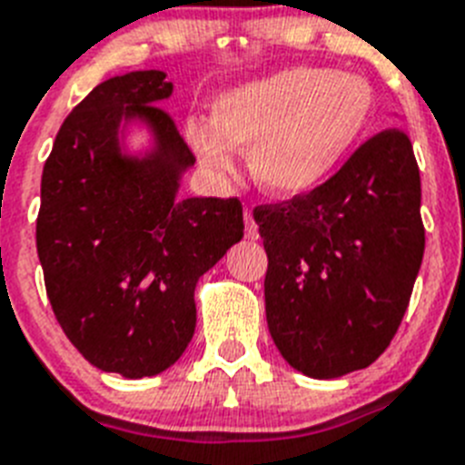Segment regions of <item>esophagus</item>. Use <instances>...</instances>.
<instances>
[{"instance_id": "obj_1", "label": "esophagus", "mask_w": 465, "mask_h": 465, "mask_svg": "<svg viewBox=\"0 0 465 465\" xmlns=\"http://www.w3.org/2000/svg\"><path fill=\"white\" fill-rule=\"evenodd\" d=\"M243 220H245V236H248L250 241H257V238H260V229H257L255 215H252L250 210H245Z\"/></svg>"}]
</instances>
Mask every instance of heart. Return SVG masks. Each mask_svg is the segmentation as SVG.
<instances>
[{
	"label": "heart",
	"instance_id": "heart-1",
	"mask_svg": "<svg viewBox=\"0 0 465 465\" xmlns=\"http://www.w3.org/2000/svg\"><path fill=\"white\" fill-rule=\"evenodd\" d=\"M374 119L367 79L322 67H290L222 93L213 126L189 121L187 140L210 171L229 173L248 152L264 192L294 196L321 184L365 137Z\"/></svg>",
	"mask_w": 465,
	"mask_h": 465
}]
</instances>
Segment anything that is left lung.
<instances>
[{"label":"left lung","instance_id":"left-lung-1","mask_svg":"<svg viewBox=\"0 0 465 465\" xmlns=\"http://www.w3.org/2000/svg\"><path fill=\"white\" fill-rule=\"evenodd\" d=\"M252 215L269 257L266 322L282 358L313 379L372 365L401 328L426 245L410 137L386 128L316 189Z\"/></svg>","mask_w":465,"mask_h":465}]
</instances>
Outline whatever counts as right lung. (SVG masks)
Returning a JSON list of instances; mask_svg holds the SVG:
<instances>
[{"instance_id":"obj_1","label":"right lung","mask_w":465,"mask_h":465,"mask_svg":"<svg viewBox=\"0 0 465 465\" xmlns=\"http://www.w3.org/2000/svg\"><path fill=\"white\" fill-rule=\"evenodd\" d=\"M159 70L98 84L63 121L44 163L37 252L48 302L76 351L103 372L154 377L196 328L193 290L243 238L238 199H177L192 149L159 104ZM140 118L157 147L118 149L121 120Z\"/></svg>"}]
</instances>
